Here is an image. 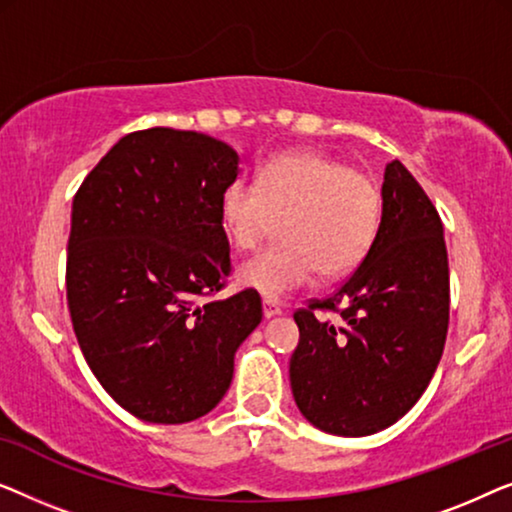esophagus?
<instances>
[{
    "mask_svg": "<svg viewBox=\"0 0 512 512\" xmlns=\"http://www.w3.org/2000/svg\"><path fill=\"white\" fill-rule=\"evenodd\" d=\"M280 313H283V308H280L276 301L264 299V318H276Z\"/></svg>",
    "mask_w": 512,
    "mask_h": 512,
    "instance_id": "esophagus-1",
    "label": "esophagus"
}]
</instances>
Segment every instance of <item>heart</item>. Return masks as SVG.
I'll return each mask as SVG.
<instances>
[{"label":"heart","instance_id":"heart-1","mask_svg":"<svg viewBox=\"0 0 512 512\" xmlns=\"http://www.w3.org/2000/svg\"><path fill=\"white\" fill-rule=\"evenodd\" d=\"M380 201L362 171L313 150H292L262 167L257 185L229 183L220 222L236 248H255L280 222V243L239 266V283L264 299H283L320 273L336 278L369 253Z\"/></svg>","mask_w":512,"mask_h":512}]
</instances>
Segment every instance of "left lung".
I'll use <instances>...</instances> for the list:
<instances>
[{"label": "left lung", "mask_w": 512, "mask_h": 512, "mask_svg": "<svg viewBox=\"0 0 512 512\" xmlns=\"http://www.w3.org/2000/svg\"><path fill=\"white\" fill-rule=\"evenodd\" d=\"M383 215L357 271L294 313L290 385L301 415L334 436H371L415 406L441 362L450 320L443 222L399 160L385 167ZM334 310L337 320L314 311Z\"/></svg>", "instance_id": "obj_1"}]
</instances>
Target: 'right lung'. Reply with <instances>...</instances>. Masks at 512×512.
I'll return each mask as SVG.
<instances>
[{
  "instance_id": "right-lung-1",
  "label": "right lung",
  "mask_w": 512,
  "mask_h": 512,
  "mask_svg": "<svg viewBox=\"0 0 512 512\" xmlns=\"http://www.w3.org/2000/svg\"><path fill=\"white\" fill-rule=\"evenodd\" d=\"M239 153L199 132L122 136L71 206L67 301L83 357L127 413L183 424L232 385L234 355L262 322V299L222 301L232 271L220 194Z\"/></svg>"
}]
</instances>
